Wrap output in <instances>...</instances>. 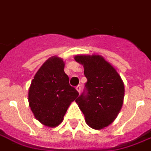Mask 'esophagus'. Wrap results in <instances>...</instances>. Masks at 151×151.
<instances>
[{
	"label": "esophagus",
	"instance_id": "1",
	"mask_svg": "<svg viewBox=\"0 0 151 151\" xmlns=\"http://www.w3.org/2000/svg\"><path fill=\"white\" fill-rule=\"evenodd\" d=\"M76 90L78 91V92L80 93V91H81V85H78V86H77Z\"/></svg>",
	"mask_w": 151,
	"mask_h": 151
}]
</instances>
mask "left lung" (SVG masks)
Segmentation results:
<instances>
[{"instance_id": "left-lung-1", "label": "left lung", "mask_w": 151, "mask_h": 151, "mask_svg": "<svg viewBox=\"0 0 151 151\" xmlns=\"http://www.w3.org/2000/svg\"><path fill=\"white\" fill-rule=\"evenodd\" d=\"M88 79L76 102L88 125L100 130L113 123L123 104L124 84L116 70L101 55H76Z\"/></svg>"}]
</instances>
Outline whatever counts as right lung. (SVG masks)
Instances as JSON below:
<instances>
[{
    "label": "right lung",
    "mask_w": 151,
    "mask_h": 151,
    "mask_svg": "<svg viewBox=\"0 0 151 151\" xmlns=\"http://www.w3.org/2000/svg\"><path fill=\"white\" fill-rule=\"evenodd\" d=\"M63 69L62 59L51 57L37 71L28 90V103L34 116L49 127L60 124L71 103L79 96L69 84Z\"/></svg>",
    "instance_id": "obj_1"
}]
</instances>
